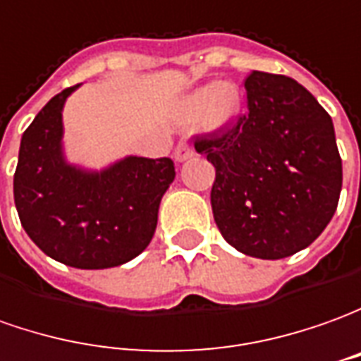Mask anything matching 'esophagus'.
I'll return each instance as SVG.
<instances>
[{
	"label": "esophagus",
	"mask_w": 361,
	"mask_h": 361,
	"mask_svg": "<svg viewBox=\"0 0 361 361\" xmlns=\"http://www.w3.org/2000/svg\"><path fill=\"white\" fill-rule=\"evenodd\" d=\"M193 154H195V149H193V146H191L190 142H185V140H181L180 144H178V148H176V152H173V156H176V160L178 161L188 160Z\"/></svg>",
	"instance_id": "esophagus-1"
}]
</instances>
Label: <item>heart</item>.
I'll use <instances>...</instances> for the list:
<instances>
[{
  "instance_id": "b5f03b06",
  "label": "heart",
  "mask_w": 361,
  "mask_h": 361,
  "mask_svg": "<svg viewBox=\"0 0 361 361\" xmlns=\"http://www.w3.org/2000/svg\"><path fill=\"white\" fill-rule=\"evenodd\" d=\"M239 110H241V92L229 82L207 85L195 90L185 102V112L190 116H197L203 112V122L209 128L229 124L231 120L237 118Z\"/></svg>"
}]
</instances>
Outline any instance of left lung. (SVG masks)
<instances>
[{"label": "left lung", "mask_w": 361, "mask_h": 361, "mask_svg": "<svg viewBox=\"0 0 361 361\" xmlns=\"http://www.w3.org/2000/svg\"><path fill=\"white\" fill-rule=\"evenodd\" d=\"M247 112L195 136L215 166L213 219L223 239L257 259L306 249L338 207L342 158L332 118L302 85L252 71Z\"/></svg>", "instance_id": "1"}]
</instances>
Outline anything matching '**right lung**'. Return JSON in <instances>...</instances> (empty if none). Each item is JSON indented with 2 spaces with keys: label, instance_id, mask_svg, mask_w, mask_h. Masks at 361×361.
Wrapping results in <instances>:
<instances>
[{
  "label": "right lung",
  "instance_id": "1",
  "mask_svg": "<svg viewBox=\"0 0 361 361\" xmlns=\"http://www.w3.org/2000/svg\"><path fill=\"white\" fill-rule=\"evenodd\" d=\"M75 88L51 98L23 132L13 200L25 233L51 259L77 269H110L149 245L176 168L170 158L136 156L100 173L67 166L61 110Z\"/></svg>",
  "mask_w": 361,
  "mask_h": 361
}]
</instances>
